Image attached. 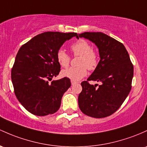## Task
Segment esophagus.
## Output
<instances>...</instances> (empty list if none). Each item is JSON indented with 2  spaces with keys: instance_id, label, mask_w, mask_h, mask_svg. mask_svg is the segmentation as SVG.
<instances>
[{
  "instance_id": "esophagus-1",
  "label": "esophagus",
  "mask_w": 147,
  "mask_h": 147,
  "mask_svg": "<svg viewBox=\"0 0 147 147\" xmlns=\"http://www.w3.org/2000/svg\"><path fill=\"white\" fill-rule=\"evenodd\" d=\"M71 84H72V85H75V84H76L77 82H75V81H72V80H71Z\"/></svg>"
}]
</instances>
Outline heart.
I'll list each match as a JSON object with an SVG mask.
<instances>
[{
    "instance_id": "b5f03b06",
    "label": "heart",
    "mask_w": 147,
    "mask_h": 147,
    "mask_svg": "<svg viewBox=\"0 0 147 147\" xmlns=\"http://www.w3.org/2000/svg\"><path fill=\"white\" fill-rule=\"evenodd\" d=\"M70 49L75 56H80L78 67H69L61 72L63 77L72 81H79L87 75V68L90 70L96 69L98 64V55L92 49L91 44L85 40H80L71 45ZM57 61L63 67L69 65L70 57L63 49L59 50Z\"/></svg>"
}]
</instances>
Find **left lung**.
Returning a JSON list of instances; mask_svg holds the SVG:
<instances>
[{"label":"left lung","instance_id":"8db88e82","mask_svg":"<svg viewBox=\"0 0 147 147\" xmlns=\"http://www.w3.org/2000/svg\"><path fill=\"white\" fill-rule=\"evenodd\" d=\"M84 38L98 48L100 60L97 67L81 83L82 91L78 97L80 109L94 118H104L121 107L131 89L133 65L124 45L100 32H85L77 39ZM88 81L101 82L98 88Z\"/></svg>","mask_w":147,"mask_h":147}]
</instances>
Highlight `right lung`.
<instances>
[{
    "mask_svg": "<svg viewBox=\"0 0 147 147\" xmlns=\"http://www.w3.org/2000/svg\"><path fill=\"white\" fill-rule=\"evenodd\" d=\"M76 33L45 32L22 45L11 72L14 93L24 107L36 116L52 114L59 110L64 93L71 86L67 77L54 80L61 65L57 53L66 40Z\"/></svg>",
    "mask_w": 147,
    "mask_h": 147,
    "instance_id": "obj_1",
    "label": "right lung"
}]
</instances>
